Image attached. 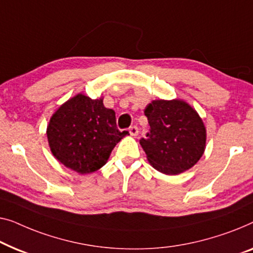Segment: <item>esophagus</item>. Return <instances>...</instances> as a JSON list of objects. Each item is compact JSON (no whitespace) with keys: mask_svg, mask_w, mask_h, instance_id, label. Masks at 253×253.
Wrapping results in <instances>:
<instances>
[{"mask_svg":"<svg viewBox=\"0 0 253 253\" xmlns=\"http://www.w3.org/2000/svg\"><path fill=\"white\" fill-rule=\"evenodd\" d=\"M129 132H130V134H131V135H137V134L139 133V129H138V126H130V127H129Z\"/></svg>","mask_w":253,"mask_h":253,"instance_id":"obj_1","label":"esophagus"}]
</instances>
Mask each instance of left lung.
I'll return each mask as SVG.
<instances>
[{
  "instance_id": "1",
  "label": "left lung",
  "mask_w": 253,
  "mask_h": 253,
  "mask_svg": "<svg viewBox=\"0 0 253 253\" xmlns=\"http://www.w3.org/2000/svg\"><path fill=\"white\" fill-rule=\"evenodd\" d=\"M144 113L151 129L140 139V145L154 169L178 174L201 159L206 148V127L188 104L154 100Z\"/></svg>"
}]
</instances>
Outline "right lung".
Returning a JSON list of instances; mask_svg holds the SVG:
<instances>
[{"instance_id": "1", "label": "right lung", "mask_w": 253, "mask_h": 253, "mask_svg": "<svg viewBox=\"0 0 253 253\" xmlns=\"http://www.w3.org/2000/svg\"><path fill=\"white\" fill-rule=\"evenodd\" d=\"M126 134L116 126L115 112L102 99L78 94L54 113L46 135L51 152L65 167L91 173L107 162L115 145Z\"/></svg>"}]
</instances>
